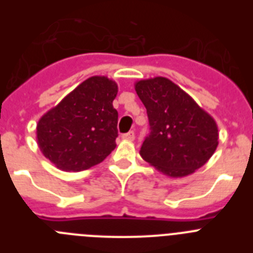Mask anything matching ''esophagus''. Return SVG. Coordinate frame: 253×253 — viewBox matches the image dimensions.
<instances>
[{
  "label": "esophagus",
  "instance_id": "esophagus-1",
  "mask_svg": "<svg viewBox=\"0 0 253 253\" xmlns=\"http://www.w3.org/2000/svg\"><path fill=\"white\" fill-rule=\"evenodd\" d=\"M123 139L124 140H129V142H131V140H134V138H135V135H134V131H129V133H125L123 134Z\"/></svg>",
  "mask_w": 253,
  "mask_h": 253
}]
</instances>
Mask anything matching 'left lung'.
Returning a JSON list of instances; mask_svg holds the SVG:
<instances>
[{
	"mask_svg": "<svg viewBox=\"0 0 253 253\" xmlns=\"http://www.w3.org/2000/svg\"><path fill=\"white\" fill-rule=\"evenodd\" d=\"M134 87L151 126L139 151L143 160L169 177H185L204 166L218 147L213 116L166 77L140 80Z\"/></svg>",
	"mask_w": 253,
	"mask_h": 253,
	"instance_id": "obj_1",
	"label": "left lung"
}]
</instances>
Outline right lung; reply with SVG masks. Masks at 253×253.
<instances>
[{
    "label": "right lung",
    "instance_id": "obj_1",
    "mask_svg": "<svg viewBox=\"0 0 253 253\" xmlns=\"http://www.w3.org/2000/svg\"><path fill=\"white\" fill-rule=\"evenodd\" d=\"M116 95L118 84L105 76L78 84L38 122L42 153L63 171H84L102 162L116 147Z\"/></svg>",
    "mask_w": 253,
    "mask_h": 253
}]
</instances>
